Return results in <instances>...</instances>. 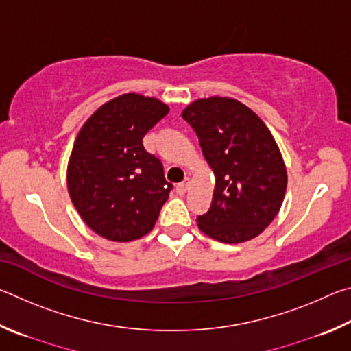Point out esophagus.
<instances>
[{
    "label": "esophagus",
    "instance_id": "obj_1",
    "mask_svg": "<svg viewBox=\"0 0 351 351\" xmlns=\"http://www.w3.org/2000/svg\"><path fill=\"white\" fill-rule=\"evenodd\" d=\"M189 186H190V180H189V178H186V180H184L181 184H178L176 192L180 195H184L189 190Z\"/></svg>",
    "mask_w": 351,
    "mask_h": 351
}]
</instances>
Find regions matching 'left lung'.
<instances>
[{
	"label": "left lung",
	"mask_w": 351,
	"mask_h": 351,
	"mask_svg": "<svg viewBox=\"0 0 351 351\" xmlns=\"http://www.w3.org/2000/svg\"><path fill=\"white\" fill-rule=\"evenodd\" d=\"M215 175L210 209L197 218L210 239L237 245L263 232L287 192V169L263 121L229 97L198 99L182 111Z\"/></svg>",
	"instance_id": "obj_1"
}]
</instances>
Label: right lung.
Here are the masks:
<instances>
[{
    "label": "right lung",
    "mask_w": 351,
    "mask_h": 351,
    "mask_svg": "<svg viewBox=\"0 0 351 351\" xmlns=\"http://www.w3.org/2000/svg\"><path fill=\"white\" fill-rule=\"evenodd\" d=\"M154 97L128 93L110 100L83 123L68 164L71 201L97 235L133 241L153 229L171 184L142 139L167 116Z\"/></svg>",
    "instance_id": "add662e5"
}]
</instances>
